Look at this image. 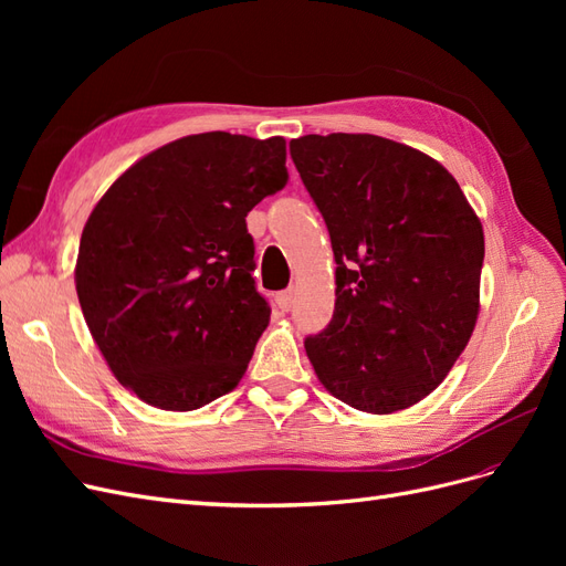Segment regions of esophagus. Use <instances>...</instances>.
I'll return each mask as SVG.
<instances>
[{"label":"esophagus","instance_id":"34e87169","mask_svg":"<svg viewBox=\"0 0 566 566\" xmlns=\"http://www.w3.org/2000/svg\"><path fill=\"white\" fill-rule=\"evenodd\" d=\"M276 304H279L281 312H290V310H293V304H295V287H287V290H283V293H279V295H276Z\"/></svg>","mask_w":566,"mask_h":566}]
</instances>
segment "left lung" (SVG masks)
<instances>
[{"mask_svg":"<svg viewBox=\"0 0 566 566\" xmlns=\"http://www.w3.org/2000/svg\"><path fill=\"white\" fill-rule=\"evenodd\" d=\"M335 252V312L306 356L333 397L394 413L439 387L479 314L484 231L458 181L373 134L290 142Z\"/></svg>","mask_w":566,"mask_h":566,"instance_id":"left-lung-1","label":"left lung"}]
</instances>
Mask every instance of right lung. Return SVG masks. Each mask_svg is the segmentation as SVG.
I'll use <instances>...</instances> for the list:
<instances>
[{
    "mask_svg": "<svg viewBox=\"0 0 566 566\" xmlns=\"http://www.w3.org/2000/svg\"><path fill=\"white\" fill-rule=\"evenodd\" d=\"M285 184L283 136L205 132L148 153L98 200L77 297L113 375L142 401L196 410L241 382L271 316L245 217Z\"/></svg>",
    "mask_w": 566,
    "mask_h": 566,
    "instance_id": "right-lung-1",
    "label": "right lung"
}]
</instances>
